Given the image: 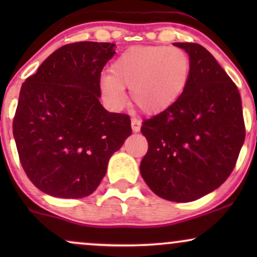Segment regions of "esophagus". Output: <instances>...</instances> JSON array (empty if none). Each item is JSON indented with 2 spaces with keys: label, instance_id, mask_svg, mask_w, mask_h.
<instances>
[{
  "label": "esophagus",
  "instance_id": "34e87169",
  "mask_svg": "<svg viewBox=\"0 0 257 257\" xmlns=\"http://www.w3.org/2000/svg\"><path fill=\"white\" fill-rule=\"evenodd\" d=\"M140 128H141V120L140 119H137V118H133L132 119V129L134 133H138L140 132Z\"/></svg>",
  "mask_w": 257,
  "mask_h": 257
}]
</instances>
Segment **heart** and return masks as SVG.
<instances>
[{
    "label": "heart",
    "instance_id": "b5f03b06",
    "mask_svg": "<svg viewBox=\"0 0 257 257\" xmlns=\"http://www.w3.org/2000/svg\"><path fill=\"white\" fill-rule=\"evenodd\" d=\"M192 64L179 47L140 46L123 52L110 66V76L101 82L104 98L114 107L132 101L147 114L167 111L181 98L191 77Z\"/></svg>",
    "mask_w": 257,
    "mask_h": 257
}]
</instances>
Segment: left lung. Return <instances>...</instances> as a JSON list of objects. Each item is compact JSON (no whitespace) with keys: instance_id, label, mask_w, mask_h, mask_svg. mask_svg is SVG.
Here are the masks:
<instances>
[{"instance_id":"1","label":"left lung","mask_w":257,"mask_h":257,"mask_svg":"<svg viewBox=\"0 0 257 257\" xmlns=\"http://www.w3.org/2000/svg\"><path fill=\"white\" fill-rule=\"evenodd\" d=\"M187 53L191 77L167 111L144 119L149 150L143 179L161 198L192 202L213 192L231 175L245 139L237 85L203 46L174 43Z\"/></svg>"}]
</instances>
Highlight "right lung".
<instances>
[{
  "label": "right lung",
  "mask_w": 257,
  "mask_h": 257,
  "mask_svg": "<svg viewBox=\"0 0 257 257\" xmlns=\"http://www.w3.org/2000/svg\"><path fill=\"white\" fill-rule=\"evenodd\" d=\"M114 46L65 44L22 85L14 140L28 178L49 196L93 193L111 156L132 134L128 114L106 111L99 101L100 76Z\"/></svg>",
  "instance_id": "add662e5"
}]
</instances>
